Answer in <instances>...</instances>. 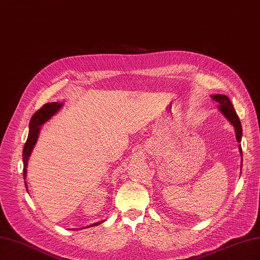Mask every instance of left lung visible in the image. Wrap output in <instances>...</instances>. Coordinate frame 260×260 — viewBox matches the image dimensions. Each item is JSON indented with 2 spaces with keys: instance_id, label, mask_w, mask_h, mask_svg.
Returning <instances> with one entry per match:
<instances>
[{
  "instance_id": "left-lung-1",
  "label": "left lung",
  "mask_w": 260,
  "mask_h": 260,
  "mask_svg": "<svg viewBox=\"0 0 260 260\" xmlns=\"http://www.w3.org/2000/svg\"><path fill=\"white\" fill-rule=\"evenodd\" d=\"M212 100H215L218 105L219 111L221 112V114L226 118L229 122L234 127V131H235V138H237V141L240 143L242 140V125H241V121L239 119V117L235 113V109L231 103L230 99L228 98L226 95H222V94H214L211 95ZM239 151L241 153L242 156V161H241V170H242V162H243V155H242V147L241 144L239 145Z\"/></svg>"
}]
</instances>
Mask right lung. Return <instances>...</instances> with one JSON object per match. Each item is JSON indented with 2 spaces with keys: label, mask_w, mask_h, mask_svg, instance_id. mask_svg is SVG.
<instances>
[{
  "label": "right lung",
  "mask_w": 260,
  "mask_h": 260,
  "mask_svg": "<svg viewBox=\"0 0 260 260\" xmlns=\"http://www.w3.org/2000/svg\"><path fill=\"white\" fill-rule=\"evenodd\" d=\"M62 107V103H59V102H53V103H48L43 105L37 113L34 114V116L31 117L30 123H29V135L28 139L26 141V144L23 146L22 149V161H23V179H26L27 177V166H28V159L31 155V152L37 143V140L39 138V133H40L41 130V125L45 123L49 119H51V117L56 114L59 109ZM25 185L27 188V183L25 181ZM28 191V188H27ZM103 221H98L95 223H92L88 226H94V225H99ZM86 226V228H88Z\"/></svg>",
  "instance_id": "right-lung-1"
}]
</instances>
